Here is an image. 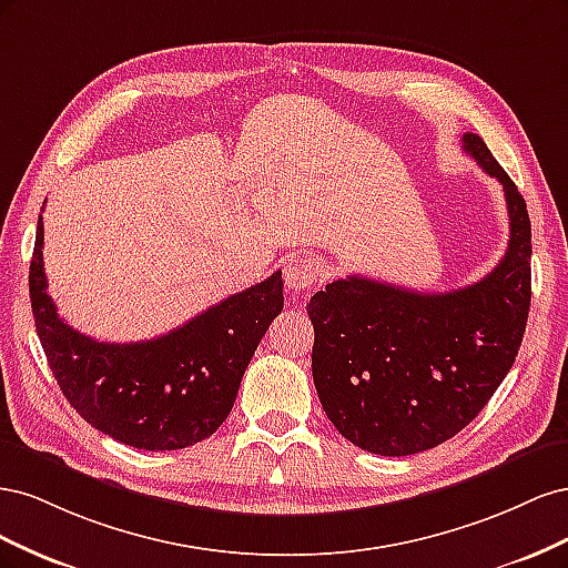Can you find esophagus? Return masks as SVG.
<instances>
[{
    "instance_id": "34e87169",
    "label": "esophagus",
    "mask_w": 568,
    "mask_h": 568,
    "mask_svg": "<svg viewBox=\"0 0 568 568\" xmlns=\"http://www.w3.org/2000/svg\"><path fill=\"white\" fill-rule=\"evenodd\" d=\"M324 277V265L313 255H296L284 265V280L291 291H305Z\"/></svg>"
}]
</instances>
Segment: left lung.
Segmentation results:
<instances>
[{
	"label": "left lung",
	"instance_id": "1",
	"mask_svg": "<svg viewBox=\"0 0 568 568\" xmlns=\"http://www.w3.org/2000/svg\"><path fill=\"white\" fill-rule=\"evenodd\" d=\"M462 146L505 189L503 261L480 282L445 294L351 274L307 303L320 403L343 438L374 455H415L459 434L503 384L526 332V201L478 134L464 132Z\"/></svg>",
	"mask_w": 568,
	"mask_h": 568
}]
</instances>
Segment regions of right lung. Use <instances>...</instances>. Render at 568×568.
<instances>
[{"label": "right lung", "instance_id": "obj_1", "mask_svg": "<svg viewBox=\"0 0 568 568\" xmlns=\"http://www.w3.org/2000/svg\"><path fill=\"white\" fill-rule=\"evenodd\" d=\"M42 246L40 215L28 277L32 317L49 369L78 415L140 450H180L213 436L257 343L282 313V270L163 336L104 343L59 317L47 294Z\"/></svg>", "mask_w": 568, "mask_h": 568}]
</instances>
